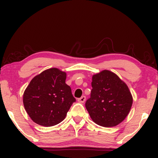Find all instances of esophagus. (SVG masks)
<instances>
[{"instance_id":"34e87169","label":"esophagus","mask_w":158,"mask_h":158,"mask_svg":"<svg viewBox=\"0 0 158 158\" xmlns=\"http://www.w3.org/2000/svg\"><path fill=\"white\" fill-rule=\"evenodd\" d=\"M85 99H86V97H85V96H82V97L78 99V102H81V103H83V102H85Z\"/></svg>"}]
</instances>
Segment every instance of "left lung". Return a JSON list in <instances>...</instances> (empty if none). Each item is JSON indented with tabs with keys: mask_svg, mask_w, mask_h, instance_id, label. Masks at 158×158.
I'll list each match as a JSON object with an SVG mask.
<instances>
[{
	"mask_svg": "<svg viewBox=\"0 0 158 158\" xmlns=\"http://www.w3.org/2000/svg\"><path fill=\"white\" fill-rule=\"evenodd\" d=\"M91 85L85 107L92 120L103 127H114L123 122L133 102L126 83L113 72L105 70L93 76Z\"/></svg>",
	"mask_w": 158,
	"mask_h": 158,
	"instance_id": "8db88e82",
	"label": "left lung"
}]
</instances>
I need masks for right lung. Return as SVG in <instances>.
Segmentation results:
<instances>
[{"instance_id": "1", "label": "right lung", "mask_w": 158, "mask_h": 158, "mask_svg": "<svg viewBox=\"0 0 158 158\" xmlns=\"http://www.w3.org/2000/svg\"><path fill=\"white\" fill-rule=\"evenodd\" d=\"M66 73L50 68L35 76L23 96L27 113L33 122L50 127L61 123L76 99L65 83Z\"/></svg>"}]
</instances>
